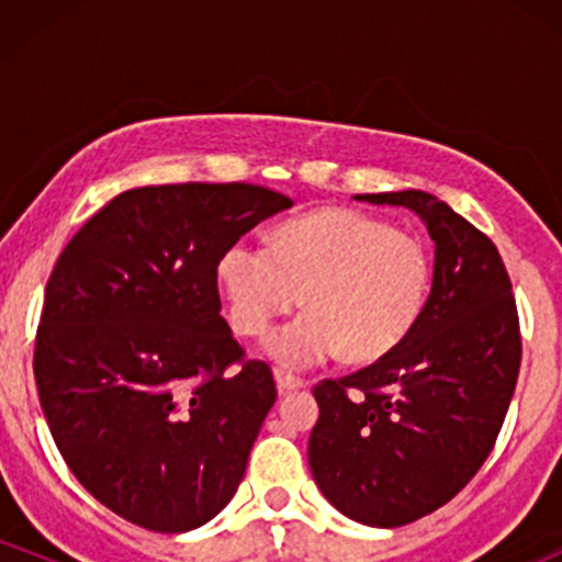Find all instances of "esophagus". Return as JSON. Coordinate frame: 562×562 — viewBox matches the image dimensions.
<instances>
[{"mask_svg":"<svg viewBox=\"0 0 562 562\" xmlns=\"http://www.w3.org/2000/svg\"><path fill=\"white\" fill-rule=\"evenodd\" d=\"M274 380H277V391H280V393L306 389V380L290 375V372H285V370H274Z\"/></svg>","mask_w":562,"mask_h":562,"instance_id":"esophagus-1","label":"esophagus"}]
</instances>
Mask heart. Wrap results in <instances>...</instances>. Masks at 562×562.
<instances>
[{
  "instance_id": "heart-1",
  "label": "heart",
  "mask_w": 562,
  "mask_h": 562,
  "mask_svg": "<svg viewBox=\"0 0 562 562\" xmlns=\"http://www.w3.org/2000/svg\"><path fill=\"white\" fill-rule=\"evenodd\" d=\"M218 280L232 330L267 335L282 314L308 312L267 340L274 362L303 370L344 351L375 362L420 319L430 256L412 232L359 211L325 209L280 224L272 248L240 240L224 250Z\"/></svg>"
}]
</instances>
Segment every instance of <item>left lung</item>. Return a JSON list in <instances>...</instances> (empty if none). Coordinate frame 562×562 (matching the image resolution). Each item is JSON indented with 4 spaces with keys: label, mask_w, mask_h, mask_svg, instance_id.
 <instances>
[{
    "label": "left lung",
    "mask_w": 562,
    "mask_h": 562,
    "mask_svg": "<svg viewBox=\"0 0 562 562\" xmlns=\"http://www.w3.org/2000/svg\"><path fill=\"white\" fill-rule=\"evenodd\" d=\"M404 205L436 245L420 319L375 364L314 385L308 465L364 526L396 528L454 499L492 454L520 370V322L496 245L423 190L357 195Z\"/></svg>",
    "instance_id": "obj_1"
}]
</instances>
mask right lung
Returning <instances> with one entry per match:
<instances>
[{"instance_id": "1", "label": "right lung", "mask_w": 562, "mask_h": 562, "mask_svg": "<svg viewBox=\"0 0 562 562\" xmlns=\"http://www.w3.org/2000/svg\"><path fill=\"white\" fill-rule=\"evenodd\" d=\"M293 200L259 184L137 187L63 248L34 378L79 483L128 524L182 533L240 486L277 389L222 317L218 261Z\"/></svg>"}]
</instances>
